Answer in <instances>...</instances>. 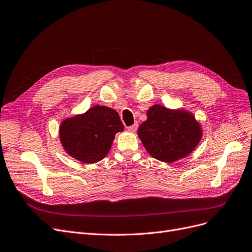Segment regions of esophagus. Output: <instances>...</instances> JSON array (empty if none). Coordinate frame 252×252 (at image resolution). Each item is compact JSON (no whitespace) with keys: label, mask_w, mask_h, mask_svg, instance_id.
Segmentation results:
<instances>
[{"label":"esophagus","mask_w":252,"mask_h":252,"mask_svg":"<svg viewBox=\"0 0 252 252\" xmlns=\"http://www.w3.org/2000/svg\"><path fill=\"white\" fill-rule=\"evenodd\" d=\"M137 128H138V124H135V125L131 126H128L127 127V131L131 132V133H135L137 131Z\"/></svg>","instance_id":"1"}]
</instances>
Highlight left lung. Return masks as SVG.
Segmentation results:
<instances>
[{
	"mask_svg": "<svg viewBox=\"0 0 252 252\" xmlns=\"http://www.w3.org/2000/svg\"><path fill=\"white\" fill-rule=\"evenodd\" d=\"M146 115L137 134L155 159L173 163L189 156L199 144L202 128L191 112L154 105Z\"/></svg>",
	"mask_w": 252,
	"mask_h": 252,
	"instance_id": "obj_1",
	"label": "left lung"
}]
</instances>
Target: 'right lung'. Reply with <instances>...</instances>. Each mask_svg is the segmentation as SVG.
<instances>
[{"label":"right lung","mask_w":252,"mask_h":252,"mask_svg":"<svg viewBox=\"0 0 252 252\" xmlns=\"http://www.w3.org/2000/svg\"><path fill=\"white\" fill-rule=\"evenodd\" d=\"M124 129L115 110L96 105L85 113L65 118L59 138L65 153L82 163L93 164L108 155L116 133Z\"/></svg>","instance_id":"right-lung-1"}]
</instances>
